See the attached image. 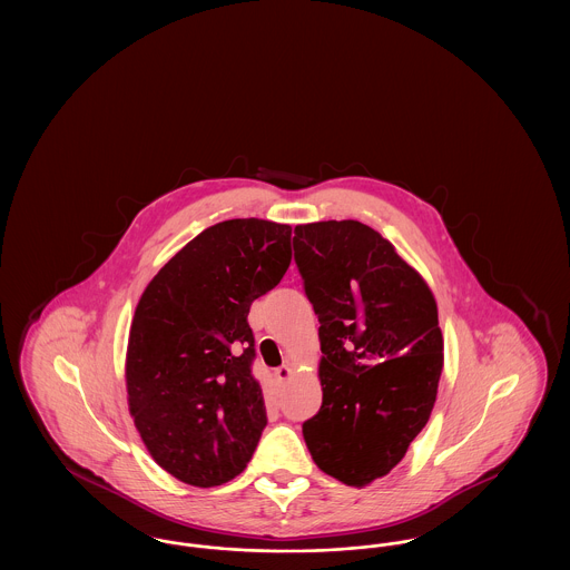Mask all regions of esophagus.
<instances>
[{"label": "esophagus", "mask_w": 570, "mask_h": 570, "mask_svg": "<svg viewBox=\"0 0 570 570\" xmlns=\"http://www.w3.org/2000/svg\"><path fill=\"white\" fill-rule=\"evenodd\" d=\"M273 376H275L277 382H284V380H288L293 376V367H291V365H282V367H277V370H275V374H273Z\"/></svg>", "instance_id": "1"}]
</instances>
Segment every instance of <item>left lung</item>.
<instances>
[{"label": "left lung", "instance_id": "left-lung-1", "mask_svg": "<svg viewBox=\"0 0 570 570\" xmlns=\"http://www.w3.org/2000/svg\"><path fill=\"white\" fill-rule=\"evenodd\" d=\"M293 247L323 351V406L303 438L323 472L365 488L404 460L430 421L444 363L438 305L367 224H298Z\"/></svg>", "mask_w": 570, "mask_h": 570}]
</instances>
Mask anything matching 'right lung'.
<instances>
[{"mask_svg":"<svg viewBox=\"0 0 570 570\" xmlns=\"http://www.w3.org/2000/svg\"><path fill=\"white\" fill-rule=\"evenodd\" d=\"M291 235L288 224L258 217L209 226L136 305L126 354L130 414L156 463L194 488L244 472L267 425L247 314L288 269Z\"/></svg>","mask_w":570,"mask_h":570,"instance_id":"add662e5","label":"right lung"}]
</instances>
